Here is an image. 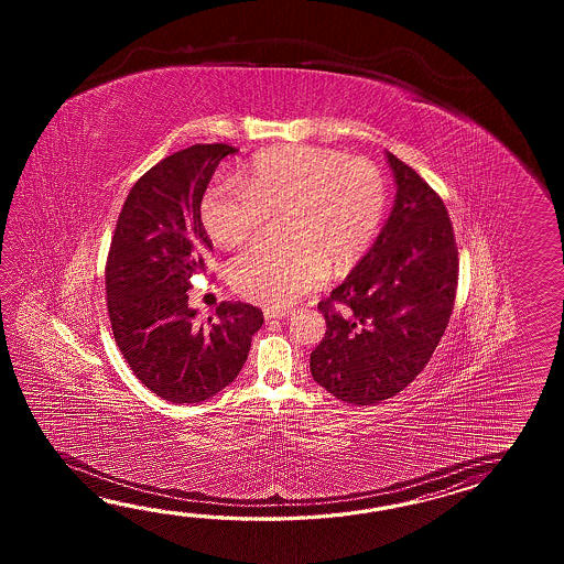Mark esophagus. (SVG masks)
<instances>
[{
  "label": "esophagus",
  "instance_id": "esophagus-1",
  "mask_svg": "<svg viewBox=\"0 0 564 564\" xmlns=\"http://www.w3.org/2000/svg\"><path fill=\"white\" fill-rule=\"evenodd\" d=\"M288 316V311H280V308H265L264 318L265 321H274V318H284Z\"/></svg>",
  "mask_w": 564,
  "mask_h": 564
}]
</instances>
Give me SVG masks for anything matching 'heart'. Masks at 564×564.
I'll return each instance as SVG.
<instances>
[{"instance_id": "1", "label": "heart", "mask_w": 564, "mask_h": 564, "mask_svg": "<svg viewBox=\"0 0 564 564\" xmlns=\"http://www.w3.org/2000/svg\"><path fill=\"white\" fill-rule=\"evenodd\" d=\"M241 183L216 181L205 189L199 216L221 248L253 238L268 214H284L288 246H253L231 264V284L243 299L286 308L343 274L369 252L383 224L387 185L367 159L311 144L260 151L241 171Z\"/></svg>"}]
</instances>
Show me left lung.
I'll use <instances>...</instances> for the list:
<instances>
[{"instance_id":"1","label":"left lung","mask_w":564,"mask_h":564,"mask_svg":"<svg viewBox=\"0 0 564 564\" xmlns=\"http://www.w3.org/2000/svg\"><path fill=\"white\" fill-rule=\"evenodd\" d=\"M397 195L371 250L318 304L326 333L314 381L336 399L372 405L403 391L440 345L456 300L457 246L444 202L387 153Z\"/></svg>"}]
</instances>
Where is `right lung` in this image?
<instances>
[{
	"instance_id": "right-lung-1",
	"label": "right lung",
	"mask_w": 564,
	"mask_h": 564,
	"mask_svg": "<svg viewBox=\"0 0 564 564\" xmlns=\"http://www.w3.org/2000/svg\"><path fill=\"white\" fill-rule=\"evenodd\" d=\"M226 143L193 144L159 161L132 185L107 258L112 335L137 379L171 403H199L240 375L264 314L224 302L199 323L187 304L212 240L199 205Z\"/></svg>"
}]
</instances>
